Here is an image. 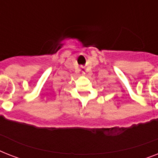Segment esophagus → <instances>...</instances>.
Here are the masks:
<instances>
[{
  "mask_svg": "<svg viewBox=\"0 0 158 158\" xmlns=\"http://www.w3.org/2000/svg\"><path fill=\"white\" fill-rule=\"evenodd\" d=\"M82 72H83V73H84V70H83V71H82Z\"/></svg>",
  "mask_w": 158,
  "mask_h": 158,
  "instance_id": "esophagus-1",
  "label": "esophagus"
}]
</instances>
